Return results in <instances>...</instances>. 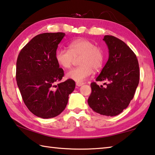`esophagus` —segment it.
I'll use <instances>...</instances> for the list:
<instances>
[{
    "instance_id": "obj_1",
    "label": "esophagus",
    "mask_w": 155,
    "mask_h": 155,
    "mask_svg": "<svg viewBox=\"0 0 155 155\" xmlns=\"http://www.w3.org/2000/svg\"><path fill=\"white\" fill-rule=\"evenodd\" d=\"M83 85V83H78V82L76 83V85L78 86V87H81V86Z\"/></svg>"
}]
</instances>
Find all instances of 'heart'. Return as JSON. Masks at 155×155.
I'll use <instances>...</instances> for the list:
<instances>
[{"instance_id": "1", "label": "heart", "mask_w": 155, "mask_h": 155, "mask_svg": "<svg viewBox=\"0 0 155 155\" xmlns=\"http://www.w3.org/2000/svg\"><path fill=\"white\" fill-rule=\"evenodd\" d=\"M78 57L80 65L67 72V78L81 83L92 74L93 69L98 70L103 67L104 62V50L101 47L94 46V44L83 38L72 40L68 44L66 49H57L55 59L60 66L68 69L71 67L74 58Z\"/></svg>"}]
</instances>
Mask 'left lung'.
<instances>
[{
    "mask_svg": "<svg viewBox=\"0 0 155 155\" xmlns=\"http://www.w3.org/2000/svg\"><path fill=\"white\" fill-rule=\"evenodd\" d=\"M103 40L108 46L109 59L96 81L107 83L103 87L91 83L87 103L98 114L115 116L127 108L134 97L140 68L135 54L124 41L112 35H105Z\"/></svg>",
    "mask_w": 155,
    "mask_h": 155,
    "instance_id": "left-lung-1",
    "label": "left lung"
}]
</instances>
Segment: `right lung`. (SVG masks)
<instances>
[{
	"instance_id": "1",
	"label": "right lung",
	"mask_w": 155,
	"mask_h": 155,
	"mask_svg": "<svg viewBox=\"0 0 155 155\" xmlns=\"http://www.w3.org/2000/svg\"><path fill=\"white\" fill-rule=\"evenodd\" d=\"M65 34L36 35L21 50L16 62L17 85L25 105L41 118H51L65 109L75 82L68 79L55 85L64 72L55 59L58 44Z\"/></svg>"
}]
</instances>
